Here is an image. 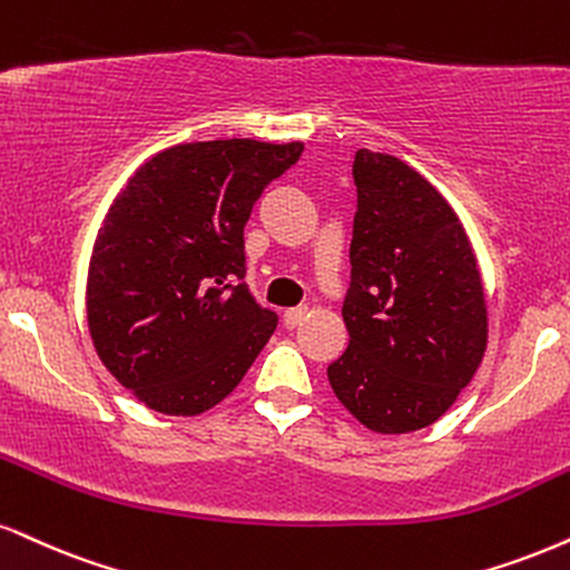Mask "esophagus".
Listing matches in <instances>:
<instances>
[{
  "label": "esophagus",
  "mask_w": 570,
  "mask_h": 570,
  "mask_svg": "<svg viewBox=\"0 0 570 570\" xmlns=\"http://www.w3.org/2000/svg\"><path fill=\"white\" fill-rule=\"evenodd\" d=\"M306 314H308V308L306 306H298V308H287V312L283 314V322H285V327L287 330H296L301 322L306 320Z\"/></svg>",
  "instance_id": "34e87169"
}]
</instances>
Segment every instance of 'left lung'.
<instances>
[{"mask_svg": "<svg viewBox=\"0 0 570 570\" xmlns=\"http://www.w3.org/2000/svg\"><path fill=\"white\" fill-rule=\"evenodd\" d=\"M354 185L348 348L327 377L370 431L412 433L456 402L483 360L479 262L454 208L404 160L360 150Z\"/></svg>", "mask_w": 570, "mask_h": 570, "instance_id": "obj_1", "label": "left lung"}]
</instances>
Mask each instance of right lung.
<instances>
[{"mask_svg": "<svg viewBox=\"0 0 570 570\" xmlns=\"http://www.w3.org/2000/svg\"><path fill=\"white\" fill-rule=\"evenodd\" d=\"M301 153V142H187L118 193L91 250L87 320L105 367L150 410H210L272 338L277 314L243 283V229Z\"/></svg>", "mask_w": 570, "mask_h": 570, "instance_id": "obj_1", "label": "right lung"}]
</instances>
